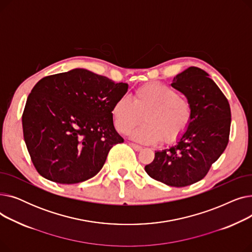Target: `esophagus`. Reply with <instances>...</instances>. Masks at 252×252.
Returning a JSON list of instances; mask_svg holds the SVG:
<instances>
[{
  "label": "esophagus",
  "instance_id": "esophagus-1",
  "mask_svg": "<svg viewBox=\"0 0 252 252\" xmlns=\"http://www.w3.org/2000/svg\"><path fill=\"white\" fill-rule=\"evenodd\" d=\"M129 145H130V146L133 147L136 151H140V150H142V147L140 146V145H137V144H134V143H130Z\"/></svg>",
  "mask_w": 252,
  "mask_h": 252
}]
</instances>
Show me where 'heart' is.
<instances>
[{"label": "heart", "instance_id": "1", "mask_svg": "<svg viewBox=\"0 0 252 252\" xmlns=\"http://www.w3.org/2000/svg\"><path fill=\"white\" fill-rule=\"evenodd\" d=\"M192 105L173 87L153 82L139 87L133 99L118 98L111 109L115 128L127 134L143 115L144 124L130 133V138L142 144L173 143L187 130L192 119Z\"/></svg>", "mask_w": 252, "mask_h": 252}]
</instances>
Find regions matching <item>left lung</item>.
<instances>
[{
    "instance_id": "obj_1",
    "label": "left lung",
    "mask_w": 252,
    "mask_h": 252,
    "mask_svg": "<svg viewBox=\"0 0 252 252\" xmlns=\"http://www.w3.org/2000/svg\"><path fill=\"white\" fill-rule=\"evenodd\" d=\"M171 87L192 105L191 123L177 143L155 151L146 173L171 187H186L202 180L226 149L231 127L230 105L204 70L187 68L177 74Z\"/></svg>"
}]
</instances>
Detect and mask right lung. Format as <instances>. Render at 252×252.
Wrapping results in <instances>:
<instances>
[{
	"instance_id": "obj_1",
	"label": "right lung",
	"mask_w": 252,
	"mask_h": 252,
	"mask_svg": "<svg viewBox=\"0 0 252 252\" xmlns=\"http://www.w3.org/2000/svg\"><path fill=\"white\" fill-rule=\"evenodd\" d=\"M127 88L84 68L38 81L22 114L24 141L37 173L59 184L96 176L109 150L124 142L111 109Z\"/></svg>"
}]
</instances>
